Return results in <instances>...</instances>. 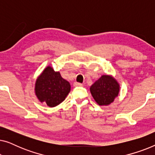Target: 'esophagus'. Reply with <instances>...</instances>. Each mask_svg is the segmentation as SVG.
Returning a JSON list of instances; mask_svg holds the SVG:
<instances>
[{
	"label": "esophagus",
	"instance_id": "esophagus-1",
	"mask_svg": "<svg viewBox=\"0 0 155 155\" xmlns=\"http://www.w3.org/2000/svg\"><path fill=\"white\" fill-rule=\"evenodd\" d=\"M73 85L75 86V87H82V85H83V84H82V83H80V82H74Z\"/></svg>",
	"mask_w": 155,
	"mask_h": 155
}]
</instances>
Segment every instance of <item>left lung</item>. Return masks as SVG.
Instances as JSON below:
<instances>
[{
	"label": "left lung",
	"instance_id": "obj_1",
	"mask_svg": "<svg viewBox=\"0 0 155 155\" xmlns=\"http://www.w3.org/2000/svg\"><path fill=\"white\" fill-rule=\"evenodd\" d=\"M90 92L99 105H109L118 96L119 84L111 76L102 75L90 87Z\"/></svg>",
	"mask_w": 155,
	"mask_h": 155
}]
</instances>
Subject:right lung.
Returning <instances> with one entry per match:
<instances>
[{
	"instance_id": "right-lung-1",
	"label": "right lung",
	"mask_w": 155,
	"mask_h": 155,
	"mask_svg": "<svg viewBox=\"0 0 155 155\" xmlns=\"http://www.w3.org/2000/svg\"><path fill=\"white\" fill-rule=\"evenodd\" d=\"M71 91L69 82L51 66L44 69L35 83V94L41 102L54 107L65 100Z\"/></svg>"
}]
</instances>
